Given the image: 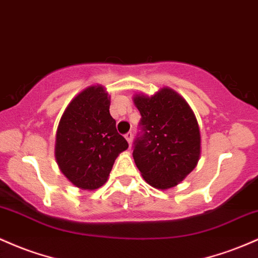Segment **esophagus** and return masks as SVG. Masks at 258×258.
Wrapping results in <instances>:
<instances>
[{
    "instance_id": "esophagus-1",
    "label": "esophagus",
    "mask_w": 258,
    "mask_h": 258,
    "mask_svg": "<svg viewBox=\"0 0 258 258\" xmlns=\"http://www.w3.org/2000/svg\"><path fill=\"white\" fill-rule=\"evenodd\" d=\"M124 138H126V141L128 142V144H131L132 140H134V134H132V132H127V134L124 135Z\"/></svg>"
}]
</instances>
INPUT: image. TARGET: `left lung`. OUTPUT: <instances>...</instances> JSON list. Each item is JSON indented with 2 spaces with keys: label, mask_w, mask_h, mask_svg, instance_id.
I'll use <instances>...</instances> for the list:
<instances>
[{
  "label": "left lung",
  "mask_w": 258,
  "mask_h": 258,
  "mask_svg": "<svg viewBox=\"0 0 258 258\" xmlns=\"http://www.w3.org/2000/svg\"><path fill=\"white\" fill-rule=\"evenodd\" d=\"M142 134L135 141L134 159L146 182L158 189L175 187L196 168L201 132L187 101L171 88L154 95H134Z\"/></svg>",
  "instance_id": "8db88e82"
}]
</instances>
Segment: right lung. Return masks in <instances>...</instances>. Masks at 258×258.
Returning <instances> with one entry per match:
<instances>
[{"instance_id":"obj_1","label":"right lung","mask_w":258,"mask_h":258,"mask_svg":"<svg viewBox=\"0 0 258 258\" xmlns=\"http://www.w3.org/2000/svg\"><path fill=\"white\" fill-rule=\"evenodd\" d=\"M109 109L105 88L89 86L71 100L58 122L56 161L67 180L81 189L101 187L116 158L128 148Z\"/></svg>"}]
</instances>
